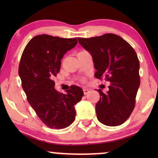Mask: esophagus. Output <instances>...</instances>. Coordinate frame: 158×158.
<instances>
[{
	"label": "esophagus",
	"instance_id": "1",
	"mask_svg": "<svg viewBox=\"0 0 158 158\" xmlns=\"http://www.w3.org/2000/svg\"><path fill=\"white\" fill-rule=\"evenodd\" d=\"M83 94H84V95L88 94V93H89V90H88V89H86V88H83Z\"/></svg>",
	"mask_w": 158,
	"mask_h": 158
}]
</instances>
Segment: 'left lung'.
Returning <instances> with one entry per match:
<instances>
[{"instance_id": "left-lung-1", "label": "left lung", "mask_w": 158, "mask_h": 158, "mask_svg": "<svg viewBox=\"0 0 158 158\" xmlns=\"http://www.w3.org/2000/svg\"><path fill=\"white\" fill-rule=\"evenodd\" d=\"M78 42L92 55L95 77L111 83L106 94L97 90L100 94L96 105L98 120L110 127L122 124L135 109L140 84L137 53L127 41L114 34L79 38Z\"/></svg>"}]
</instances>
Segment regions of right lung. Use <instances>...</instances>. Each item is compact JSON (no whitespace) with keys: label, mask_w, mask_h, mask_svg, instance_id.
<instances>
[{"label":"right lung","mask_w":158,"mask_h":158,"mask_svg":"<svg viewBox=\"0 0 158 158\" xmlns=\"http://www.w3.org/2000/svg\"><path fill=\"white\" fill-rule=\"evenodd\" d=\"M77 43V38L41 34L29 41L21 55L19 74L28 102L51 129L70 126L75 118V105L83 96L82 88L76 85L67 94L57 91L52 80L60 72L64 55Z\"/></svg>","instance_id":"obj_1"}]
</instances>
